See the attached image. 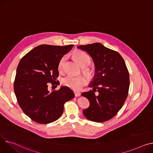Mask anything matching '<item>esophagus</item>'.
<instances>
[{"label":"esophagus","instance_id":"1","mask_svg":"<svg viewBox=\"0 0 153 153\" xmlns=\"http://www.w3.org/2000/svg\"><path fill=\"white\" fill-rule=\"evenodd\" d=\"M74 94H75V97H79L80 95V94L79 93V92H76V91H75L74 92Z\"/></svg>","mask_w":153,"mask_h":153}]
</instances>
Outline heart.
Returning a JSON list of instances; mask_svg holds the SVG:
<instances>
[{
    "instance_id": "obj_1",
    "label": "heart",
    "mask_w": 153,
    "mask_h": 153,
    "mask_svg": "<svg viewBox=\"0 0 153 153\" xmlns=\"http://www.w3.org/2000/svg\"><path fill=\"white\" fill-rule=\"evenodd\" d=\"M73 55L80 66L82 68V72L86 75V76L88 79L92 78L94 75V71L87 67L91 63L90 57L82 51H76L73 53ZM66 59L67 56L65 55L59 61L58 68L60 73L63 72ZM87 79L84 76H79L77 77L68 76L64 77L62 80L63 85L66 86L74 91H80L87 84Z\"/></svg>"
}]
</instances>
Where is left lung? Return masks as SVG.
I'll list each match as a JSON object with an SVG mask.
<instances>
[{
    "label": "left lung",
    "mask_w": 153,
    "mask_h": 153,
    "mask_svg": "<svg viewBox=\"0 0 153 153\" xmlns=\"http://www.w3.org/2000/svg\"><path fill=\"white\" fill-rule=\"evenodd\" d=\"M77 48L90 55L95 66L94 77L88 85L92 90L82 94L90 101V106L83 114L90 120L103 123L113 118L125 102L130 85L128 69L118 52L100 43Z\"/></svg>",
    "instance_id": "8db88e82"
}]
</instances>
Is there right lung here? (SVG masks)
Listing matches in <instances>:
<instances>
[{
  "instance_id": "1",
  "label": "right lung",
  "mask_w": 153,
  "mask_h": 153,
  "mask_svg": "<svg viewBox=\"0 0 153 153\" xmlns=\"http://www.w3.org/2000/svg\"><path fill=\"white\" fill-rule=\"evenodd\" d=\"M73 46L39 45L25 55L18 65L15 94L24 113L37 123L56 120L63 114L64 104L75 96L66 86L52 91L48 90V83L59 84L56 82L59 61Z\"/></svg>"
}]
</instances>
